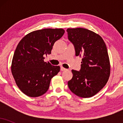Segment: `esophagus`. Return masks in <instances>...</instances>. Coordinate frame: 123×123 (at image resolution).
<instances>
[{
	"mask_svg": "<svg viewBox=\"0 0 123 123\" xmlns=\"http://www.w3.org/2000/svg\"><path fill=\"white\" fill-rule=\"evenodd\" d=\"M66 70V69L65 68L62 67V66H61V71H64V70Z\"/></svg>",
	"mask_w": 123,
	"mask_h": 123,
	"instance_id": "34e87169",
	"label": "esophagus"
}]
</instances>
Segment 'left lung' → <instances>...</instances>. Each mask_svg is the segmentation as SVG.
Wrapping results in <instances>:
<instances>
[{
  "mask_svg": "<svg viewBox=\"0 0 123 123\" xmlns=\"http://www.w3.org/2000/svg\"><path fill=\"white\" fill-rule=\"evenodd\" d=\"M66 31L76 55L82 58L80 70H72L73 77L68 85L78 97L90 98L101 91L109 78L111 64L106 46L99 35L86 28H68Z\"/></svg>",
  "mask_w": 123,
  "mask_h": 123,
  "instance_id": "8db88e82",
  "label": "left lung"
}]
</instances>
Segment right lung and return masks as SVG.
<instances>
[{
    "mask_svg": "<svg viewBox=\"0 0 123 123\" xmlns=\"http://www.w3.org/2000/svg\"><path fill=\"white\" fill-rule=\"evenodd\" d=\"M64 29H43L30 32L21 39L12 58L11 70L15 83L24 94L37 97L45 94L51 80L60 71V66L44 61Z\"/></svg>",
    "mask_w": 123,
    "mask_h": 123,
    "instance_id": "obj_1",
    "label": "right lung"
}]
</instances>
